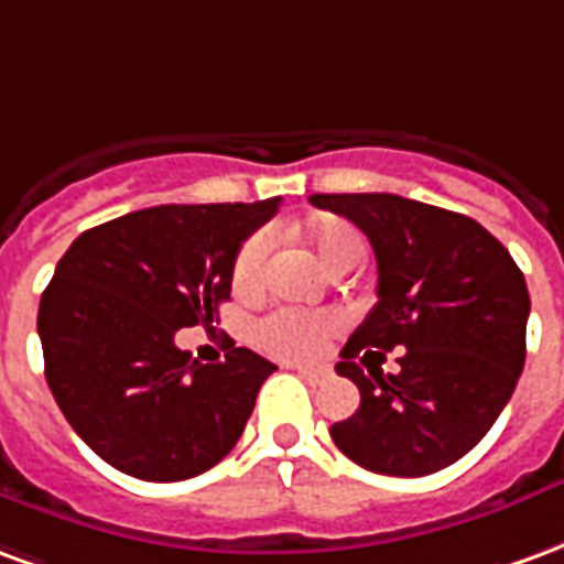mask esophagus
Wrapping results in <instances>:
<instances>
[{
    "label": "esophagus",
    "instance_id": "1",
    "mask_svg": "<svg viewBox=\"0 0 564 564\" xmlns=\"http://www.w3.org/2000/svg\"><path fill=\"white\" fill-rule=\"evenodd\" d=\"M288 369H294V372H297L300 378H306V381H322V378L327 376L324 369H315V367H294V364H291Z\"/></svg>",
    "mask_w": 564,
    "mask_h": 564
}]
</instances>
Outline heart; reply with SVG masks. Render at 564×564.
<instances>
[{
    "label": "heart",
    "mask_w": 564,
    "mask_h": 564,
    "mask_svg": "<svg viewBox=\"0 0 564 564\" xmlns=\"http://www.w3.org/2000/svg\"><path fill=\"white\" fill-rule=\"evenodd\" d=\"M306 242L330 273L355 270L367 252L364 234L357 231L355 225L339 219L318 221V225L306 228ZM267 258H270L267 234H252L242 242L237 261H234V288L246 294L261 285ZM336 330H339V318L333 312L276 310L254 324L252 336L267 355L282 357V360H315L324 355V348Z\"/></svg>",
    "instance_id": "1"
}]
</instances>
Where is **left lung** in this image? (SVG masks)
Instances as JSON below:
<instances>
[{"mask_svg":"<svg viewBox=\"0 0 564 564\" xmlns=\"http://www.w3.org/2000/svg\"><path fill=\"white\" fill-rule=\"evenodd\" d=\"M310 200L355 221L378 261V303L336 364L360 390V409L333 423V442L378 475L447 468L490 433L523 372L529 291L520 267L463 213L384 192ZM393 347L406 348L400 373L359 369L367 354Z\"/></svg>","mask_w":564,"mask_h":564,"instance_id":"obj_1","label":"left lung"}]
</instances>
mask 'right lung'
Instances as JSON below:
<instances>
[{"instance_id":"1","label":"right lung","mask_w":564,"mask_h":564,"mask_svg":"<svg viewBox=\"0 0 564 564\" xmlns=\"http://www.w3.org/2000/svg\"><path fill=\"white\" fill-rule=\"evenodd\" d=\"M276 207L279 197L138 209L59 258L39 306L44 376L74 433L122 475L195 478L237 445L276 367L234 343L221 364H197L174 339L213 322L242 240Z\"/></svg>"}]
</instances>
